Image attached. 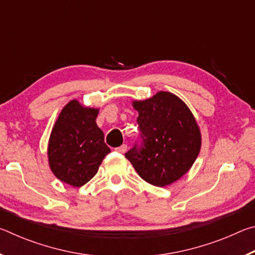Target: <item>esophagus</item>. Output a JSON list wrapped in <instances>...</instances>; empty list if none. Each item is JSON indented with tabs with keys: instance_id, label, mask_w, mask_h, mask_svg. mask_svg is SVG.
<instances>
[{
	"instance_id": "1",
	"label": "esophagus",
	"mask_w": 255,
	"mask_h": 255,
	"mask_svg": "<svg viewBox=\"0 0 255 255\" xmlns=\"http://www.w3.org/2000/svg\"><path fill=\"white\" fill-rule=\"evenodd\" d=\"M115 150H116V152H118V153H125L127 150V145L123 144L122 146H119V147L115 148Z\"/></svg>"
}]
</instances>
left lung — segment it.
<instances>
[{
	"label": "left lung",
	"mask_w": 255,
	"mask_h": 255,
	"mask_svg": "<svg viewBox=\"0 0 255 255\" xmlns=\"http://www.w3.org/2000/svg\"><path fill=\"white\" fill-rule=\"evenodd\" d=\"M143 146L125 156L143 180L166 187L191 169L201 148V131L195 116L175 94L159 91L145 100H133Z\"/></svg>",
	"instance_id": "8db88e82"
}]
</instances>
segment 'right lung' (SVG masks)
<instances>
[{
  "instance_id": "right-lung-1",
  "label": "right lung",
  "mask_w": 255,
  "mask_h": 255,
  "mask_svg": "<svg viewBox=\"0 0 255 255\" xmlns=\"http://www.w3.org/2000/svg\"><path fill=\"white\" fill-rule=\"evenodd\" d=\"M99 108L85 107L74 99L59 112L51 129L47 156L54 175L80 188L97 174L110 148L96 119Z\"/></svg>"
}]
</instances>
